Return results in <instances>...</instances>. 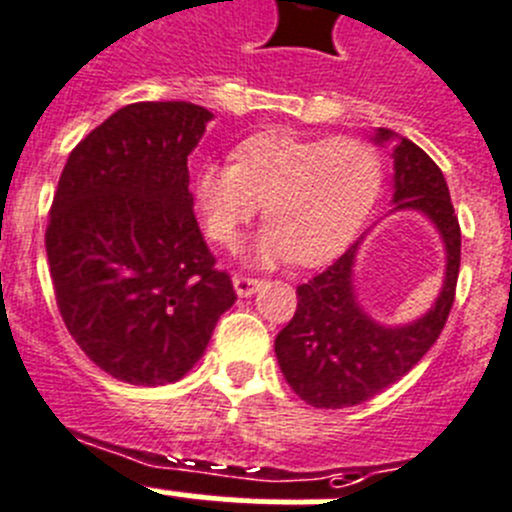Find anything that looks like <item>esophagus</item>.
<instances>
[{
	"mask_svg": "<svg viewBox=\"0 0 512 512\" xmlns=\"http://www.w3.org/2000/svg\"><path fill=\"white\" fill-rule=\"evenodd\" d=\"M259 287H261V281L253 279V276H243V274L233 276V289H236L238 297H251V294H256V289Z\"/></svg>",
	"mask_w": 512,
	"mask_h": 512,
	"instance_id": "34e87169",
	"label": "esophagus"
}]
</instances>
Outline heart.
<instances>
[{"instance_id":"heart-1","label":"heart","mask_w":512,"mask_h":512,"mask_svg":"<svg viewBox=\"0 0 512 512\" xmlns=\"http://www.w3.org/2000/svg\"><path fill=\"white\" fill-rule=\"evenodd\" d=\"M233 157L200 164L192 192L205 231L223 246H233L264 205L269 225L253 241V264L335 259L381 195V157L363 139L259 131Z\"/></svg>"}]
</instances>
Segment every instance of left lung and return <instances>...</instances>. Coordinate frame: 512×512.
<instances>
[{
    "mask_svg": "<svg viewBox=\"0 0 512 512\" xmlns=\"http://www.w3.org/2000/svg\"><path fill=\"white\" fill-rule=\"evenodd\" d=\"M373 142L378 147L396 144L391 213H421L442 238V289L416 320L403 325L373 320L355 292V261L368 233L330 269L299 284L297 312L276 335L274 353L292 391L314 409L358 406L409 373L442 335L457 289L462 233L442 170L396 131L375 129Z\"/></svg>",
    "mask_w": 512,
    "mask_h": 512,
    "instance_id": "1",
    "label": "left lung"
}]
</instances>
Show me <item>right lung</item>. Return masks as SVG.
Listing matches in <instances>:
<instances>
[{
  "instance_id": "1",
  "label": "right lung",
  "mask_w": 512,
  "mask_h": 512,
  "mask_svg": "<svg viewBox=\"0 0 512 512\" xmlns=\"http://www.w3.org/2000/svg\"><path fill=\"white\" fill-rule=\"evenodd\" d=\"M213 114L129 103L70 152L45 248L63 322L116 381L164 386L203 358L236 302L192 213L187 157Z\"/></svg>"
}]
</instances>
